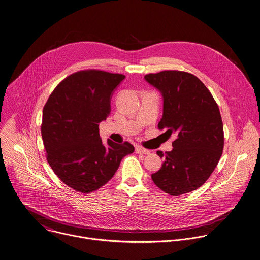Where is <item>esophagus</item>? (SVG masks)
Returning <instances> with one entry per match:
<instances>
[{
    "mask_svg": "<svg viewBox=\"0 0 260 260\" xmlns=\"http://www.w3.org/2000/svg\"><path fill=\"white\" fill-rule=\"evenodd\" d=\"M136 153H138V154H144V155H149V154H150V151L147 150V149H144L141 146H137V147H136Z\"/></svg>",
    "mask_w": 260,
    "mask_h": 260,
    "instance_id": "34e87169",
    "label": "esophagus"
}]
</instances>
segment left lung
Returning <instances> with one entry per match:
<instances>
[{"instance_id": "obj_1", "label": "left lung", "mask_w": 260, "mask_h": 260, "mask_svg": "<svg viewBox=\"0 0 260 260\" xmlns=\"http://www.w3.org/2000/svg\"><path fill=\"white\" fill-rule=\"evenodd\" d=\"M144 78L163 96L159 129L177 136L161 169L151 175L152 180L172 196L192 191L206 183L222 155L223 125L218 106L193 74L165 71ZM157 154L164 156L161 151Z\"/></svg>"}]
</instances>
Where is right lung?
I'll return each instance as SVG.
<instances>
[{
  "label": "right lung",
  "instance_id": "1",
  "mask_svg": "<svg viewBox=\"0 0 260 260\" xmlns=\"http://www.w3.org/2000/svg\"><path fill=\"white\" fill-rule=\"evenodd\" d=\"M125 75L101 71L75 72L48 97L43 110L42 137L47 160L69 187L88 193L112 179L121 160L134 152L128 142L99 136V123L111 111V97Z\"/></svg>",
  "mask_w": 260,
  "mask_h": 260
}]
</instances>
